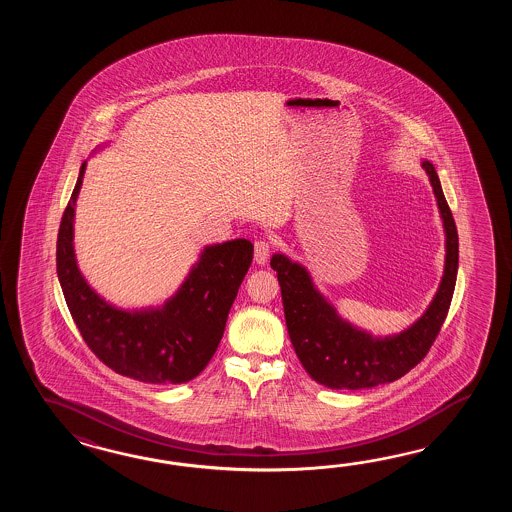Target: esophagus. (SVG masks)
I'll return each instance as SVG.
<instances>
[{"mask_svg": "<svg viewBox=\"0 0 512 512\" xmlns=\"http://www.w3.org/2000/svg\"><path fill=\"white\" fill-rule=\"evenodd\" d=\"M271 256V243L267 240H258L254 243V261L258 265H265Z\"/></svg>", "mask_w": 512, "mask_h": 512, "instance_id": "34e87169", "label": "esophagus"}]
</instances>
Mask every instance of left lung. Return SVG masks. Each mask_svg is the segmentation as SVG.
Returning <instances> with one entry per match:
<instances>
[{"instance_id": "left-lung-1", "label": "left lung", "mask_w": 512, "mask_h": 512, "mask_svg": "<svg viewBox=\"0 0 512 512\" xmlns=\"http://www.w3.org/2000/svg\"><path fill=\"white\" fill-rule=\"evenodd\" d=\"M445 230V269L425 313L401 333L386 337L351 324L320 293L311 272L282 252L271 267L282 287L283 313L294 351L313 381L331 390H362L397 381L425 359L445 322L456 287L459 243L452 212L446 205L434 164L423 159Z\"/></svg>"}]
</instances>
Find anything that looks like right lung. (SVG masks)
<instances>
[{
  "label": "right lung",
  "instance_id": "add662e5",
  "mask_svg": "<svg viewBox=\"0 0 512 512\" xmlns=\"http://www.w3.org/2000/svg\"><path fill=\"white\" fill-rule=\"evenodd\" d=\"M86 166H80L56 241V272L78 331L98 359L124 377L150 384L192 381L218 349L254 245L245 238L207 245L163 305L117 307L78 267L75 208Z\"/></svg>",
  "mask_w": 512,
  "mask_h": 512
}]
</instances>
